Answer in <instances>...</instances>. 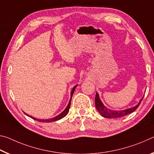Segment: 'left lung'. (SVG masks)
<instances>
[{
  "instance_id": "obj_1",
  "label": "left lung",
  "mask_w": 154,
  "mask_h": 154,
  "mask_svg": "<svg viewBox=\"0 0 154 154\" xmlns=\"http://www.w3.org/2000/svg\"><path fill=\"white\" fill-rule=\"evenodd\" d=\"M143 98L140 100L139 104H137L136 106L132 107L131 108H128V109L124 110H120V111H117V110H110L109 109H108L106 107H105V106L102 104V102H101V100H100L99 95H98L97 94H96V95H95V107H96L97 110L99 112V113L101 115L103 116V117H107V118H116V117H123V116H125L128 114H130L131 112H134V110L138 107V106L140 105Z\"/></svg>"
}]
</instances>
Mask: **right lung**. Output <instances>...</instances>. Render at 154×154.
Instances as JSON below:
<instances>
[{
    "instance_id": "1",
    "label": "right lung",
    "mask_w": 154,
    "mask_h": 154,
    "mask_svg": "<svg viewBox=\"0 0 154 154\" xmlns=\"http://www.w3.org/2000/svg\"><path fill=\"white\" fill-rule=\"evenodd\" d=\"M77 87V85H76V86H75L74 88H73L72 90V91H71V99H70V101L69 102V104H68L66 108H65V109L63 110V111L61 113H60V115H57V117H54V118H52V119H36V118H34V117H31V116H29L28 115H26V113H25V114L29 116V117H31L32 119H33L36 120V121H38V122H47V123H48V122H55V121H57V120H59V119H62L63 117H64L65 116L67 115V114L68 113V111H69V108H70V105H71L72 96L73 94H74V90H75V87Z\"/></svg>"
}]
</instances>
